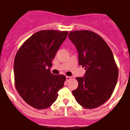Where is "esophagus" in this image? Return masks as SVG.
<instances>
[{"instance_id": "1", "label": "esophagus", "mask_w": 130, "mask_h": 130, "mask_svg": "<svg viewBox=\"0 0 130 130\" xmlns=\"http://www.w3.org/2000/svg\"><path fill=\"white\" fill-rule=\"evenodd\" d=\"M71 77H70V76H67L66 77V80H67V81H69V80H70V79H71Z\"/></svg>"}]
</instances>
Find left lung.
Segmentation results:
<instances>
[{
    "label": "left lung",
    "mask_w": 130,
    "mask_h": 130,
    "mask_svg": "<svg viewBox=\"0 0 130 130\" xmlns=\"http://www.w3.org/2000/svg\"><path fill=\"white\" fill-rule=\"evenodd\" d=\"M70 41L77 50L79 65L86 70L77 77L78 87L72 91L78 104L94 109L109 100L118 79V68L111 50L99 35L89 30L70 31Z\"/></svg>",
    "instance_id": "obj_1"
}]
</instances>
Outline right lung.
<instances>
[{
    "mask_svg": "<svg viewBox=\"0 0 130 130\" xmlns=\"http://www.w3.org/2000/svg\"><path fill=\"white\" fill-rule=\"evenodd\" d=\"M68 31L41 30L29 37L16 53L14 74L16 90L24 101L37 109L51 106L66 77L54 75L50 68Z\"/></svg>",
    "mask_w": 130,
    "mask_h": 130,
    "instance_id": "right-lung-1",
    "label": "right lung"
}]
</instances>
